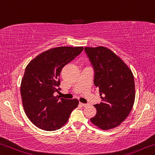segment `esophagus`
I'll use <instances>...</instances> for the list:
<instances>
[{
    "label": "esophagus",
    "mask_w": 155,
    "mask_h": 155,
    "mask_svg": "<svg viewBox=\"0 0 155 155\" xmlns=\"http://www.w3.org/2000/svg\"><path fill=\"white\" fill-rule=\"evenodd\" d=\"M80 104L81 106H82V107H86V106H87L88 104H85V103H82V102H80Z\"/></svg>",
    "instance_id": "34e87169"
}]
</instances>
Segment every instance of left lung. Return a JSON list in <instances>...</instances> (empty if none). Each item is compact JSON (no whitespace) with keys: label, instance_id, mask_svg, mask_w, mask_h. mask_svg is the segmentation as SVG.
I'll list each match as a JSON object with an SVG mask.
<instances>
[{"label":"left lung","instance_id":"8db88e82","mask_svg":"<svg viewBox=\"0 0 155 155\" xmlns=\"http://www.w3.org/2000/svg\"><path fill=\"white\" fill-rule=\"evenodd\" d=\"M94 71V85L102 102L91 123L102 130L120 125L129 115L135 99L134 76L120 58L105 47L84 48Z\"/></svg>","mask_w":155,"mask_h":155}]
</instances>
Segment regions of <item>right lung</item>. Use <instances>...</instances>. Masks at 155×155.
<instances>
[{"label": "right lung", "instance_id": "obj_1", "mask_svg": "<svg viewBox=\"0 0 155 155\" xmlns=\"http://www.w3.org/2000/svg\"><path fill=\"white\" fill-rule=\"evenodd\" d=\"M83 47L62 46L50 49L26 66L21 84L23 106L35 125L46 131L61 128L77 107V99L54 96L60 90L59 76L64 66L82 53Z\"/></svg>", "mask_w": 155, "mask_h": 155}]
</instances>
